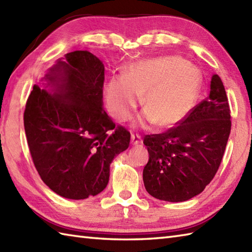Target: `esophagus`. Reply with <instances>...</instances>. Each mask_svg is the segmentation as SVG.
Here are the masks:
<instances>
[{
    "label": "esophagus",
    "instance_id": "1",
    "mask_svg": "<svg viewBox=\"0 0 252 252\" xmlns=\"http://www.w3.org/2000/svg\"><path fill=\"white\" fill-rule=\"evenodd\" d=\"M131 143H132V145H137V144H141L142 143L141 136L138 134H132L131 135Z\"/></svg>",
    "mask_w": 252,
    "mask_h": 252
}]
</instances>
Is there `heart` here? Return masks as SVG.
I'll use <instances>...</instances> for the list:
<instances>
[{
    "label": "heart",
    "mask_w": 252,
    "mask_h": 252,
    "mask_svg": "<svg viewBox=\"0 0 252 252\" xmlns=\"http://www.w3.org/2000/svg\"><path fill=\"white\" fill-rule=\"evenodd\" d=\"M198 68L180 56H161L134 63L123 77H112L106 85V103L117 120L125 121L140 96L146 110L138 125L153 121L158 126L179 125L190 114L201 89Z\"/></svg>",
    "instance_id": "obj_1"
}]
</instances>
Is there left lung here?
<instances>
[{
  "label": "left lung",
  "mask_w": 252,
  "mask_h": 252,
  "mask_svg": "<svg viewBox=\"0 0 252 252\" xmlns=\"http://www.w3.org/2000/svg\"><path fill=\"white\" fill-rule=\"evenodd\" d=\"M231 126L225 89L213 74L210 94L179 126L144 137L149 159L143 181L148 194L170 202L200 194L220 167Z\"/></svg>",
  "instance_id": "left-lung-1"
}]
</instances>
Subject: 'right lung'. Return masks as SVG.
Instances as JSON below:
<instances>
[{
    "instance_id": "1",
    "label": "right lung",
    "mask_w": 252,
    "mask_h": 252,
    "mask_svg": "<svg viewBox=\"0 0 252 252\" xmlns=\"http://www.w3.org/2000/svg\"><path fill=\"white\" fill-rule=\"evenodd\" d=\"M58 60L33 85L24 114L27 142L42 181L57 195L85 199L105 189L110 163L130 144V132L103 109L104 63L88 51Z\"/></svg>"
}]
</instances>
